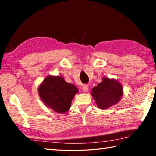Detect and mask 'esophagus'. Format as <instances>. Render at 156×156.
<instances>
[{
	"label": "esophagus",
	"mask_w": 156,
	"mask_h": 156,
	"mask_svg": "<svg viewBox=\"0 0 156 156\" xmlns=\"http://www.w3.org/2000/svg\"><path fill=\"white\" fill-rule=\"evenodd\" d=\"M82 91L87 92L88 91V85H84L82 87Z\"/></svg>",
	"instance_id": "1"
}]
</instances>
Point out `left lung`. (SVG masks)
Listing matches in <instances>:
<instances>
[{"label": "left lung", "mask_w": 156, "mask_h": 156, "mask_svg": "<svg viewBox=\"0 0 156 156\" xmlns=\"http://www.w3.org/2000/svg\"><path fill=\"white\" fill-rule=\"evenodd\" d=\"M91 94L98 107L105 109L115 105L120 101L123 95L121 83L108 78H102V81L92 90Z\"/></svg>", "instance_id": "8db88e82"}]
</instances>
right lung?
<instances>
[{
    "label": "right lung",
    "instance_id": "right-lung-1",
    "mask_svg": "<svg viewBox=\"0 0 156 156\" xmlns=\"http://www.w3.org/2000/svg\"><path fill=\"white\" fill-rule=\"evenodd\" d=\"M78 92L74 84L66 82L59 76H48L38 88V93L45 105L59 113H64L71 107L73 98Z\"/></svg>",
    "mask_w": 156,
    "mask_h": 156
}]
</instances>
